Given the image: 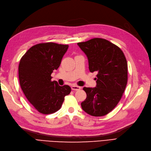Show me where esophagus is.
<instances>
[{
  "label": "esophagus",
  "mask_w": 151,
  "mask_h": 151,
  "mask_svg": "<svg viewBox=\"0 0 151 151\" xmlns=\"http://www.w3.org/2000/svg\"><path fill=\"white\" fill-rule=\"evenodd\" d=\"M71 88H72V90H79L81 89V87L79 86H76V85H72L71 86Z\"/></svg>",
  "instance_id": "esophagus-1"
}]
</instances>
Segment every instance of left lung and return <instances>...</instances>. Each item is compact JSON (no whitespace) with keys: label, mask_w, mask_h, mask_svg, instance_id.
I'll use <instances>...</instances> for the list:
<instances>
[{"label":"left lung","mask_w":151,"mask_h":151,"mask_svg":"<svg viewBox=\"0 0 151 151\" xmlns=\"http://www.w3.org/2000/svg\"><path fill=\"white\" fill-rule=\"evenodd\" d=\"M78 45L87 56L90 72L98 73L96 87L83 88L86 98L81 107L92 116H105L118 105L126 88L125 56L118 46L105 39L93 38Z\"/></svg>","instance_id":"obj_1"}]
</instances>
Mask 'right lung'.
<instances>
[{"mask_svg":"<svg viewBox=\"0 0 151 151\" xmlns=\"http://www.w3.org/2000/svg\"><path fill=\"white\" fill-rule=\"evenodd\" d=\"M68 45L54 42L32 46L22 57L19 65V83L23 93L35 109L43 114L58 111L65 97L71 92L68 85L52 81L51 74L58 69Z\"/></svg>","mask_w":151,"mask_h":151,"instance_id":"right-lung-1","label":"right lung"}]
</instances>
